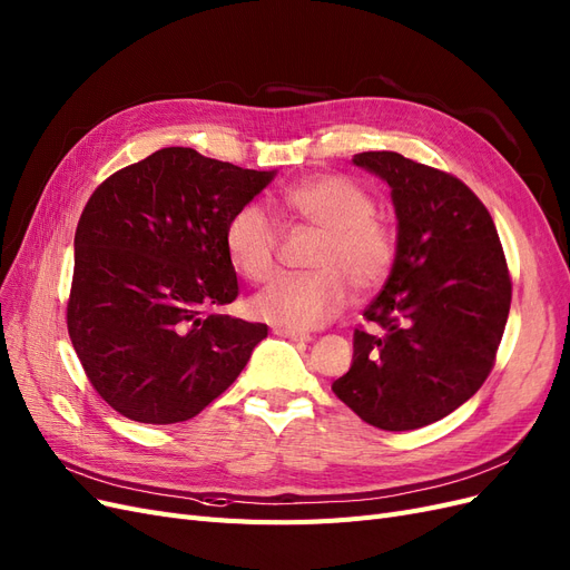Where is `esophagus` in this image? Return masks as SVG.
Wrapping results in <instances>:
<instances>
[{"instance_id":"esophagus-1","label":"esophagus","mask_w":570,"mask_h":570,"mask_svg":"<svg viewBox=\"0 0 570 570\" xmlns=\"http://www.w3.org/2000/svg\"><path fill=\"white\" fill-rule=\"evenodd\" d=\"M274 334L284 336V338H288V341H301V343H309V341H312V336H309L307 332H296V328H284V326L274 328Z\"/></svg>"}]
</instances>
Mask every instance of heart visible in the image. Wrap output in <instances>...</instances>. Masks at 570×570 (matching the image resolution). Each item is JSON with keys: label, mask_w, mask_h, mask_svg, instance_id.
I'll list each match as a JSON object with an SVG mask.
<instances>
[{"label": "heart", "mask_w": 570, "mask_h": 570, "mask_svg": "<svg viewBox=\"0 0 570 570\" xmlns=\"http://www.w3.org/2000/svg\"><path fill=\"white\" fill-rule=\"evenodd\" d=\"M288 213L322 234L305 277H279L250 301L258 320L284 328H320L341 315L355 293H370L389 277L397 234L376 215L374 196L357 181L322 175L293 185L282 194ZM232 265L250 282L277 272L279 229L261 204L238 208L225 229Z\"/></svg>", "instance_id": "heart-1"}]
</instances>
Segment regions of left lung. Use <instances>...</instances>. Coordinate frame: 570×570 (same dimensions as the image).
<instances>
[{"label":"left lung","mask_w":570,"mask_h":570,"mask_svg":"<svg viewBox=\"0 0 570 570\" xmlns=\"http://www.w3.org/2000/svg\"><path fill=\"white\" fill-rule=\"evenodd\" d=\"M360 168L389 181L397 255L355 328L353 364L332 391L362 421L414 431L481 389L511 305L507 258L488 208L462 179L395 151H364Z\"/></svg>","instance_id":"left-lung-1"}]
</instances>
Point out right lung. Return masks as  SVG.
Segmentation results:
<instances>
[{
	"label": "right lung",
	"instance_id": "right-lung-1",
	"mask_svg": "<svg viewBox=\"0 0 570 570\" xmlns=\"http://www.w3.org/2000/svg\"><path fill=\"white\" fill-rule=\"evenodd\" d=\"M274 175L168 146L89 196L66 320L89 383L118 414L196 416L267 336V324L223 315L238 296L225 229Z\"/></svg>",
	"mask_w": 570,
	"mask_h": 570
}]
</instances>
